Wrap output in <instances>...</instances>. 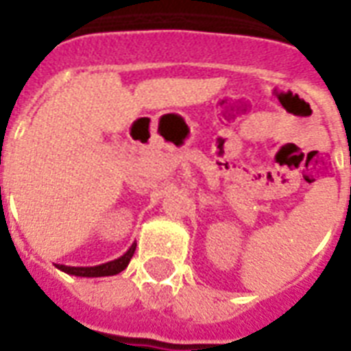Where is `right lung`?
I'll return each mask as SVG.
<instances>
[{
	"label": "right lung",
	"mask_w": 351,
	"mask_h": 351,
	"mask_svg": "<svg viewBox=\"0 0 351 351\" xmlns=\"http://www.w3.org/2000/svg\"><path fill=\"white\" fill-rule=\"evenodd\" d=\"M134 250H136V242L129 247V250L123 253L121 256L114 258L111 262H106V264H98V266H65V264H56V267L60 271H65L69 275H74V277H111V275H118L120 271H123L129 264V261L134 255Z\"/></svg>",
	"instance_id": "obj_1"
}]
</instances>
